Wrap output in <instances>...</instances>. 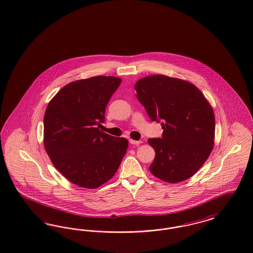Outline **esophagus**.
Here are the masks:
<instances>
[{
    "label": "esophagus",
    "instance_id": "esophagus-1",
    "mask_svg": "<svg viewBox=\"0 0 253 253\" xmlns=\"http://www.w3.org/2000/svg\"><path fill=\"white\" fill-rule=\"evenodd\" d=\"M129 141H130V143H131V145H134V146H138L139 144H141L142 143L141 140H137V141H136V140H132V139H130Z\"/></svg>",
    "mask_w": 253,
    "mask_h": 253
}]
</instances>
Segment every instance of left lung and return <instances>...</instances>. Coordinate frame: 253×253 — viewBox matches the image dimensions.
Masks as SVG:
<instances>
[{
    "label": "left lung",
    "mask_w": 253,
    "mask_h": 253,
    "mask_svg": "<svg viewBox=\"0 0 253 253\" xmlns=\"http://www.w3.org/2000/svg\"><path fill=\"white\" fill-rule=\"evenodd\" d=\"M134 89L150 119L162 125V137L148 139L155 151L150 171L164 182L189 179L212 152V106L191 83L165 75L144 77Z\"/></svg>",
    "instance_id": "obj_1"
}]
</instances>
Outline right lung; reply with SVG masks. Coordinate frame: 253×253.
I'll use <instances>...</instances> for the list:
<instances>
[{
	"label": "right lung",
	"instance_id": "1",
	"mask_svg": "<svg viewBox=\"0 0 253 253\" xmlns=\"http://www.w3.org/2000/svg\"><path fill=\"white\" fill-rule=\"evenodd\" d=\"M122 79L95 76L65 85L44 115V147L55 169L70 182L94 189L118 170L128 140L99 130L105 108Z\"/></svg>",
	"mask_w": 253,
	"mask_h": 253
}]
</instances>
